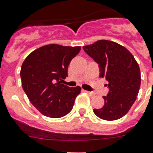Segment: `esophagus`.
Returning <instances> with one entry per match:
<instances>
[{"instance_id":"1","label":"esophagus","mask_w":153,"mask_h":153,"mask_svg":"<svg viewBox=\"0 0 153 153\" xmlns=\"http://www.w3.org/2000/svg\"><path fill=\"white\" fill-rule=\"evenodd\" d=\"M85 93H86V94H89V96H91V97H93V96H94V95H95V94H94V92H90V91H86V90H85Z\"/></svg>"}]
</instances>
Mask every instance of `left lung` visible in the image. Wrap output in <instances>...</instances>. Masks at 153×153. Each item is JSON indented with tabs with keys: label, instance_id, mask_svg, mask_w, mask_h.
<instances>
[{
	"label": "left lung",
	"instance_id": "obj_1",
	"mask_svg": "<svg viewBox=\"0 0 153 153\" xmlns=\"http://www.w3.org/2000/svg\"><path fill=\"white\" fill-rule=\"evenodd\" d=\"M83 49L98 64L100 77L108 82V94L103 97L105 105L94 112L102 120H119L137 99L141 85L138 64L128 49L111 41L99 40Z\"/></svg>",
	"mask_w": 153,
	"mask_h": 153
}]
</instances>
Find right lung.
<instances>
[{"label": "right lung", "instance_id": "add662e5", "mask_svg": "<svg viewBox=\"0 0 153 153\" xmlns=\"http://www.w3.org/2000/svg\"><path fill=\"white\" fill-rule=\"evenodd\" d=\"M81 47L50 44L30 53L21 67L22 85L32 105L42 115L60 118L72 110L81 87L62 84L71 59Z\"/></svg>", "mask_w": 153, "mask_h": 153}]
</instances>
